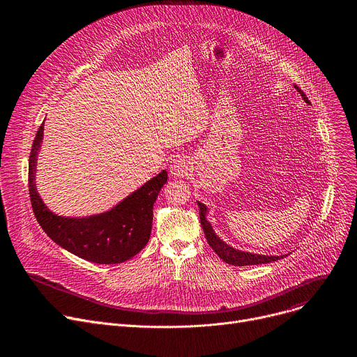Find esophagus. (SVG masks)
<instances>
[{
  "instance_id": "esophagus-1",
  "label": "esophagus",
  "mask_w": 357,
  "mask_h": 357,
  "mask_svg": "<svg viewBox=\"0 0 357 357\" xmlns=\"http://www.w3.org/2000/svg\"><path fill=\"white\" fill-rule=\"evenodd\" d=\"M190 172L189 162L185 158H176L174 160L171 165V174L175 178H185Z\"/></svg>"
}]
</instances>
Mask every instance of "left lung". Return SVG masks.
Here are the masks:
<instances>
[{
    "mask_svg": "<svg viewBox=\"0 0 357 357\" xmlns=\"http://www.w3.org/2000/svg\"><path fill=\"white\" fill-rule=\"evenodd\" d=\"M296 89V91L301 94V97L303 98L305 103L311 105V101L308 100L307 94H305L298 86H294ZM199 206V216H200V225L203 227V231H205L206 240L209 243V245L213 248V251L218 254V256L227 264L231 266H256V264H267L271 261H277L284 259L285 256H264V254H256V252H250V251H243L238 248L231 247L230 244H227L226 241H223L213 230L212 223L208 220L206 215H208V208L203 203L197 202Z\"/></svg>",
    "mask_w": 357,
    "mask_h": 357,
    "instance_id": "obj_1",
    "label": "left lung"
}]
</instances>
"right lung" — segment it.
<instances>
[{
	"mask_svg": "<svg viewBox=\"0 0 357 357\" xmlns=\"http://www.w3.org/2000/svg\"><path fill=\"white\" fill-rule=\"evenodd\" d=\"M42 138L43 124L32 144L28 181L32 209L43 231L62 248L96 264H119L132 259L149 240L152 209L168 181V172L164 169L107 212L83 218L59 216L47 209L36 190V161Z\"/></svg>",
	"mask_w": 357,
	"mask_h": 357,
	"instance_id": "right-lung-1",
	"label": "right lung"
}]
</instances>
